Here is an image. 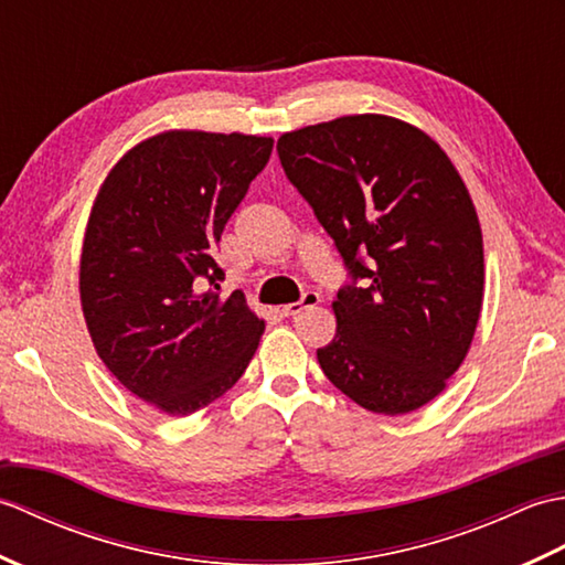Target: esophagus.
Listing matches in <instances>:
<instances>
[{
  "label": "esophagus",
  "mask_w": 565,
  "mask_h": 565,
  "mask_svg": "<svg viewBox=\"0 0 565 565\" xmlns=\"http://www.w3.org/2000/svg\"><path fill=\"white\" fill-rule=\"evenodd\" d=\"M318 303H320V294H316V291H306V294L301 296V301L281 306V313H284L286 318H294V316L301 313V310H306V308H316Z\"/></svg>",
  "instance_id": "34e87169"
}]
</instances>
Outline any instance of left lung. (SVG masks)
Listing matches in <instances>:
<instances>
[{
    "instance_id": "1",
    "label": "left lung",
    "mask_w": 565,
    "mask_h": 565,
    "mask_svg": "<svg viewBox=\"0 0 565 565\" xmlns=\"http://www.w3.org/2000/svg\"><path fill=\"white\" fill-rule=\"evenodd\" d=\"M276 150L352 276L320 369L371 413L417 411L481 318L483 235L463 179L427 134L381 114L291 130Z\"/></svg>"
}]
</instances>
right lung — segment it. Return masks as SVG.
<instances>
[{"label": "right lung", "instance_id": "right-lung-1", "mask_svg": "<svg viewBox=\"0 0 565 565\" xmlns=\"http://www.w3.org/2000/svg\"><path fill=\"white\" fill-rule=\"evenodd\" d=\"M271 138L164 130L116 162L94 201L79 298L106 369L167 415L235 386L264 320L223 298L215 262L227 218L269 162Z\"/></svg>", "mask_w": 565, "mask_h": 565}]
</instances>
